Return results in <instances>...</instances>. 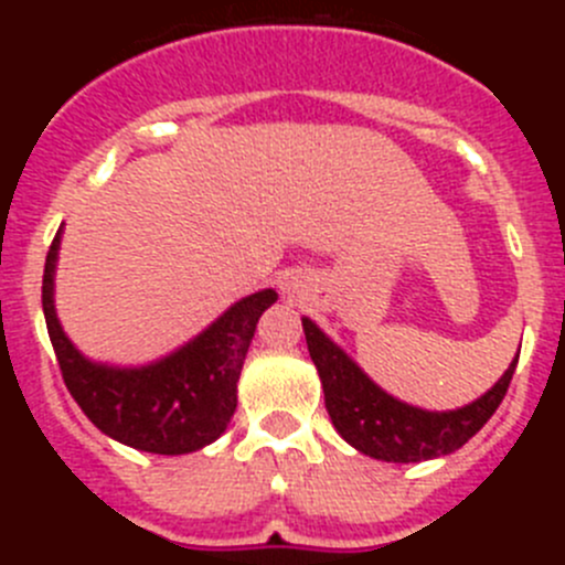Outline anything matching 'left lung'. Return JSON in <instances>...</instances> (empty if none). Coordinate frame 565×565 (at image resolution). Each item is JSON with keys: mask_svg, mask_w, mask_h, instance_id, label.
<instances>
[{"mask_svg": "<svg viewBox=\"0 0 565 565\" xmlns=\"http://www.w3.org/2000/svg\"><path fill=\"white\" fill-rule=\"evenodd\" d=\"M302 331H306L308 353L322 379L333 427L351 447L379 461L416 463L463 447L498 411L518 364V359L509 364V371L498 379L495 387L483 393L478 402L467 404L461 411L430 413L387 396L311 319H302Z\"/></svg>", "mask_w": 565, "mask_h": 565, "instance_id": "8db88e82", "label": "left lung"}]
</instances>
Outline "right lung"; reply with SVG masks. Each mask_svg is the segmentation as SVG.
<instances>
[{
  "label": "right lung",
  "mask_w": 565,
  "mask_h": 565,
  "mask_svg": "<svg viewBox=\"0 0 565 565\" xmlns=\"http://www.w3.org/2000/svg\"><path fill=\"white\" fill-rule=\"evenodd\" d=\"M58 237L47 252L42 308L62 379L84 416L115 441L158 456H183L212 444L237 407V379L246 362L257 319L277 294L257 291L228 308L209 331L161 362L118 371L93 364L70 344L53 308V268Z\"/></svg>",
  "instance_id": "1"
}]
</instances>
